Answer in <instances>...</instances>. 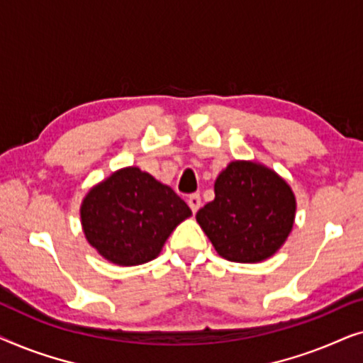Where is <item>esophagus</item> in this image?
Returning a JSON list of instances; mask_svg holds the SVG:
<instances>
[{"label": "esophagus", "instance_id": "1", "mask_svg": "<svg viewBox=\"0 0 363 363\" xmlns=\"http://www.w3.org/2000/svg\"><path fill=\"white\" fill-rule=\"evenodd\" d=\"M188 205H190L193 213H196L198 210H200V206H201L200 193H191V195L188 196Z\"/></svg>", "mask_w": 363, "mask_h": 363}]
</instances>
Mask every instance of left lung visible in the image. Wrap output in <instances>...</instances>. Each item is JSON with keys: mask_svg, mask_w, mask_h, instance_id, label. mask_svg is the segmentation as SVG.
Here are the masks:
<instances>
[{"mask_svg": "<svg viewBox=\"0 0 363 363\" xmlns=\"http://www.w3.org/2000/svg\"><path fill=\"white\" fill-rule=\"evenodd\" d=\"M296 218V196L284 178L257 162L235 160L218 175L215 200L196 221L221 257L259 262L284 245Z\"/></svg>", "mask_w": 363, "mask_h": 363, "instance_id": "left-lung-1", "label": "left lung"}]
</instances>
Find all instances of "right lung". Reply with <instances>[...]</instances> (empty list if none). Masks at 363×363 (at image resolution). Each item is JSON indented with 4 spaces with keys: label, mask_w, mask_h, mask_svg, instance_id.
Returning a JSON list of instances; mask_svg holds the SVG:
<instances>
[{
    "label": "right lung",
    "mask_w": 363,
    "mask_h": 363,
    "mask_svg": "<svg viewBox=\"0 0 363 363\" xmlns=\"http://www.w3.org/2000/svg\"><path fill=\"white\" fill-rule=\"evenodd\" d=\"M191 216L185 201L137 167L113 172L81 205L86 240L117 266H138L160 255L172 231Z\"/></svg>",
    "instance_id": "obj_1"
}]
</instances>
